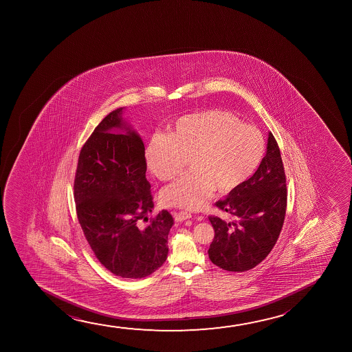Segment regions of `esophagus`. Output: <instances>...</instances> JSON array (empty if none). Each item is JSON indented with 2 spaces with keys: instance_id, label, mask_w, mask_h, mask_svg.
<instances>
[{
  "instance_id": "34e87169",
  "label": "esophagus",
  "mask_w": 352,
  "mask_h": 352,
  "mask_svg": "<svg viewBox=\"0 0 352 352\" xmlns=\"http://www.w3.org/2000/svg\"><path fill=\"white\" fill-rule=\"evenodd\" d=\"M191 217H192V215H191V214L188 212H179L174 214V219H175V221L177 222H182L184 221V220H188V219H191Z\"/></svg>"
}]
</instances>
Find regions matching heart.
<instances>
[{"label": "heart", "instance_id": "b5f03b06", "mask_svg": "<svg viewBox=\"0 0 352 352\" xmlns=\"http://www.w3.org/2000/svg\"><path fill=\"white\" fill-rule=\"evenodd\" d=\"M263 135L225 111L180 118L168 135H155L145 149V164L161 182L175 178L190 164L191 172L161 193L167 207L198 210L217 188L231 192L255 173L265 156Z\"/></svg>", "mask_w": 352, "mask_h": 352}]
</instances>
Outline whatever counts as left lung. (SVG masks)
Wrapping results in <instances>:
<instances>
[{"label": "left lung", "mask_w": 352, "mask_h": 352, "mask_svg": "<svg viewBox=\"0 0 352 352\" xmlns=\"http://www.w3.org/2000/svg\"><path fill=\"white\" fill-rule=\"evenodd\" d=\"M286 201L284 164L270 132L265 157L254 175L217 202L236 220L209 217L215 232L208 250L212 263L228 272H245L265 260L284 225Z\"/></svg>", "instance_id": "8db88e82"}]
</instances>
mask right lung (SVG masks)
<instances>
[{
	"label": "right lung",
	"instance_id": "1",
	"mask_svg": "<svg viewBox=\"0 0 352 352\" xmlns=\"http://www.w3.org/2000/svg\"><path fill=\"white\" fill-rule=\"evenodd\" d=\"M111 111L84 144L74 179L77 215L97 260L116 276L140 279L154 273L168 255L173 217L167 210L148 220L154 209L145 178V149L140 135Z\"/></svg>",
	"mask_w": 352,
	"mask_h": 352
}]
</instances>
